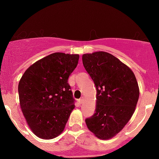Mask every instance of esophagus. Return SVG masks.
Segmentation results:
<instances>
[{
    "mask_svg": "<svg viewBox=\"0 0 159 159\" xmlns=\"http://www.w3.org/2000/svg\"><path fill=\"white\" fill-rule=\"evenodd\" d=\"M83 101H84V98H83V97H82V98H79V99H78V103L81 104L82 102H83Z\"/></svg>",
    "mask_w": 159,
    "mask_h": 159,
    "instance_id": "34e87169",
    "label": "esophagus"
}]
</instances>
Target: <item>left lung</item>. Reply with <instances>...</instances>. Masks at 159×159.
Instances as JSON below:
<instances>
[{
	"mask_svg": "<svg viewBox=\"0 0 159 159\" xmlns=\"http://www.w3.org/2000/svg\"><path fill=\"white\" fill-rule=\"evenodd\" d=\"M82 61L97 91L96 112L86 124L99 139H109L132 117L139 98L138 82L132 71L109 53L84 54Z\"/></svg>",
	"mask_w": 159,
	"mask_h": 159,
	"instance_id": "8db88e82",
	"label": "left lung"
}]
</instances>
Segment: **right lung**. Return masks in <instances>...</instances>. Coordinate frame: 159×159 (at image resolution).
<instances>
[{
	"instance_id": "1",
	"label": "right lung",
	"mask_w": 159,
	"mask_h": 159,
	"mask_svg": "<svg viewBox=\"0 0 159 159\" xmlns=\"http://www.w3.org/2000/svg\"><path fill=\"white\" fill-rule=\"evenodd\" d=\"M79 55L54 53L25 71L19 84L21 108L32 132L43 139H52L64 129L75 107L70 74Z\"/></svg>"
}]
</instances>
